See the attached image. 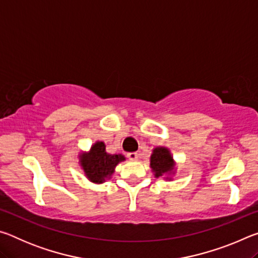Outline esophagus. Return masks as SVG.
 <instances>
[{
	"instance_id": "34e87169",
	"label": "esophagus",
	"mask_w": 258,
	"mask_h": 258,
	"mask_svg": "<svg viewBox=\"0 0 258 258\" xmlns=\"http://www.w3.org/2000/svg\"><path fill=\"white\" fill-rule=\"evenodd\" d=\"M138 157H139V155L137 154V152H128L127 154V158L130 160H137Z\"/></svg>"
}]
</instances>
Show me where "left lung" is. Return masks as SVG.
<instances>
[{
  "label": "left lung",
  "instance_id": "1",
  "mask_svg": "<svg viewBox=\"0 0 258 258\" xmlns=\"http://www.w3.org/2000/svg\"><path fill=\"white\" fill-rule=\"evenodd\" d=\"M176 163L168 148L156 147L150 156V167L155 177L165 176V180H172L175 174Z\"/></svg>",
  "mask_w": 258,
  "mask_h": 258
}]
</instances>
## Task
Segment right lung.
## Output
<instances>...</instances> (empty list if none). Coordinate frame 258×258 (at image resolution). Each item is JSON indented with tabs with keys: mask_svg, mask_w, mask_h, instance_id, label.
Segmentation results:
<instances>
[{
	"mask_svg": "<svg viewBox=\"0 0 258 258\" xmlns=\"http://www.w3.org/2000/svg\"><path fill=\"white\" fill-rule=\"evenodd\" d=\"M80 165L87 180L97 184L111 178L116 166L126 158L123 155H111L106 151V145L102 141H97L89 151L78 155Z\"/></svg>",
	"mask_w": 258,
	"mask_h": 258,
	"instance_id": "1",
	"label": "right lung"
}]
</instances>
